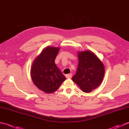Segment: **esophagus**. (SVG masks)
Wrapping results in <instances>:
<instances>
[{"label":"esophagus","mask_w":129,"mask_h":129,"mask_svg":"<svg viewBox=\"0 0 129 129\" xmlns=\"http://www.w3.org/2000/svg\"><path fill=\"white\" fill-rule=\"evenodd\" d=\"M72 74L71 73H70V74H69L66 75V78L67 79H70L71 78H72Z\"/></svg>","instance_id":"34e87169"}]
</instances>
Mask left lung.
I'll return each instance as SVG.
<instances>
[{
	"label": "left lung",
	"mask_w": 129,
	"mask_h": 129,
	"mask_svg": "<svg viewBox=\"0 0 129 129\" xmlns=\"http://www.w3.org/2000/svg\"><path fill=\"white\" fill-rule=\"evenodd\" d=\"M78 66L73 81L83 92H90L101 84L105 74L104 64L90 50L78 51Z\"/></svg>",
	"instance_id": "obj_1"
}]
</instances>
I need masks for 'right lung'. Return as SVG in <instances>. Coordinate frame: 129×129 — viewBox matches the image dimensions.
Masks as SVG:
<instances>
[{
    "label": "right lung",
    "mask_w": 129,
    "mask_h": 129,
    "mask_svg": "<svg viewBox=\"0 0 129 129\" xmlns=\"http://www.w3.org/2000/svg\"><path fill=\"white\" fill-rule=\"evenodd\" d=\"M59 47L49 46L43 49L31 67L30 76L34 84L47 94L58 89L66 78L55 63Z\"/></svg>",
    "instance_id": "obj_1"
}]
</instances>
